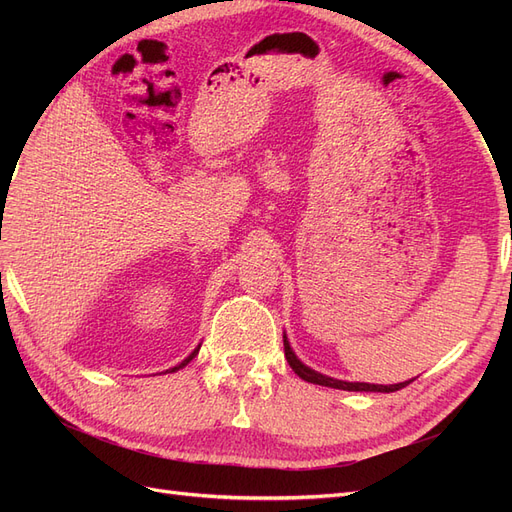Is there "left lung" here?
<instances>
[{"mask_svg": "<svg viewBox=\"0 0 512 512\" xmlns=\"http://www.w3.org/2000/svg\"><path fill=\"white\" fill-rule=\"evenodd\" d=\"M284 354L288 359V365L292 367L294 374H297L299 378H303L305 382H312V384H320V386H331V389H342V391H365V393H395L399 389H404V386H408L412 380L408 382H399V384H367V382H344V380H335V378H329V376H322L318 374V371L309 369L307 365H303L297 354L292 352L288 339L284 335Z\"/></svg>", "mask_w": 512, "mask_h": 512, "instance_id": "left-lung-1", "label": "left lung"}]
</instances>
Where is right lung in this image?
Instances as JSON below:
<instances>
[{
    "mask_svg": "<svg viewBox=\"0 0 512 512\" xmlns=\"http://www.w3.org/2000/svg\"><path fill=\"white\" fill-rule=\"evenodd\" d=\"M198 350H200V346H198V348H196V350H194V352H192V354L188 356V359H183V361H181V363H179L177 367H173V369H170V371H177V369H181V367H185V365H188V363H190V361L194 359V356L198 354Z\"/></svg>",
    "mask_w": 512,
    "mask_h": 512,
    "instance_id": "obj_1",
    "label": "right lung"
}]
</instances>
